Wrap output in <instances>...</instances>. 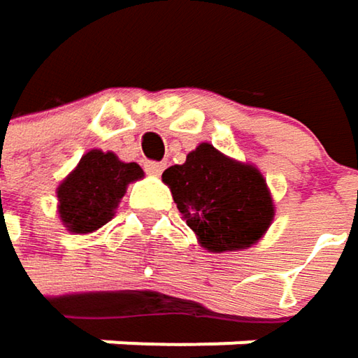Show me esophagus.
Returning a JSON list of instances; mask_svg holds the SVG:
<instances>
[{
	"label": "esophagus",
	"mask_w": 358,
	"mask_h": 358,
	"mask_svg": "<svg viewBox=\"0 0 358 358\" xmlns=\"http://www.w3.org/2000/svg\"><path fill=\"white\" fill-rule=\"evenodd\" d=\"M145 171L150 175H160L164 171V162H145Z\"/></svg>",
	"instance_id": "34e87169"
}]
</instances>
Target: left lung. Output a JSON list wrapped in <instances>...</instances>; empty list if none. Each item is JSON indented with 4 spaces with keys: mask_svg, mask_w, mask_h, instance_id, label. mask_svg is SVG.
Wrapping results in <instances>:
<instances>
[{
    "mask_svg": "<svg viewBox=\"0 0 358 358\" xmlns=\"http://www.w3.org/2000/svg\"><path fill=\"white\" fill-rule=\"evenodd\" d=\"M173 200L200 246L236 252L255 246L271 227L275 202L263 173L200 143L183 164L162 173Z\"/></svg>",
    "mask_w": 358,
    "mask_h": 358,
    "instance_id": "obj_1",
    "label": "left lung"
}]
</instances>
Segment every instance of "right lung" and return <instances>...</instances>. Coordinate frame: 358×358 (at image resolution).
Listing matches in <instances>:
<instances>
[{
  "instance_id": "right-lung-1",
  "label": "right lung",
  "mask_w": 358,
  "mask_h": 358,
  "mask_svg": "<svg viewBox=\"0 0 358 358\" xmlns=\"http://www.w3.org/2000/svg\"><path fill=\"white\" fill-rule=\"evenodd\" d=\"M143 177L137 162H122L112 152L90 150L58 185V215L75 234H93L106 225L122 200L129 183Z\"/></svg>"
}]
</instances>
